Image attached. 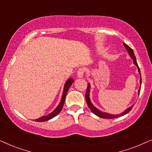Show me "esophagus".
Returning a JSON list of instances; mask_svg holds the SVG:
<instances>
[{
  "mask_svg": "<svg viewBox=\"0 0 152 152\" xmlns=\"http://www.w3.org/2000/svg\"><path fill=\"white\" fill-rule=\"evenodd\" d=\"M84 72H85V70L84 68H80V69L77 70V75L78 77L82 78L83 77H84Z\"/></svg>",
  "mask_w": 152,
  "mask_h": 152,
  "instance_id": "34e87169",
  "label": "esophagus"
}]
</instances>
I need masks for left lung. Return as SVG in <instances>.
Wrapping results in <instances>:
<instances>
[{
  "mask_svg": "<svg viewBox=\"0 0 152 152\" xmlns=\"http://www.w3.org/2000/svg\"><path fill=\"white\" fill-rule=\"evenodd\" d=\"M123 45L124 48H125L126 50H127L129 55L131 57V58L133 59V61H134V65H136L137 66V68H138V71L139 72V74H140V88L138 89V94L139 95V93H140V87H141V84H142V79H141V74H140V68H139L138 66V64H137V61H136V58L135 57V55H134V50L131 48L129 46L126 44V43H123ZM90 89H91V84H88V86H87V90H86V103L87 104H88V107H89V109H91V112H92L93 113H94L95 115H96L97 116H98L99 118H105V119H113V118H117L118 117H120V116H122L124 115H125V114L128 113L132 109L133 107H134V104H132L131 106L130 107H129L126 109V110H124V112H122L121 113V114H120V115H113V114H111V113H106V112H103L100 111V110H99L98 109H97L96 107H95L94 105L93 104L92 102H91V99H90Z\"/></svg>",
  "mask_w": 152,
  "mask_h": 152,
  "instance_id": "left-lung-1",
  "label": "left lung"
}]
</instances>
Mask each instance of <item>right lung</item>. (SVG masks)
<instances>
[{"instance_id":"add662e5","label":"right lung","mask_w":152,"mask_h":152,"mask_svg":"<svg viewBox=\"0 0 152 152\" xmlns=\"http://www.w3.org/2000/svg\"><path fill=\"white\" fill-rule=\"evenodd\" d=\"M74 82V80L72 78H69L68 79L67 81H66L65 84H64V91H63V94H62V97L61 99V102L59 104V105L57 106V108L54 110L53 112H51L50 113H49L48 115L42 116V117L38 118V119L34 120V121L36 122H44V121H48V120L52 119V118H55L56 115H57L62 110V108L64 107V102H65V98L66 96V94H67V92L68 91V89L70 88V86H71L72 83Z\"/></svg>"}]
</instances>
